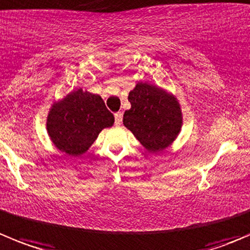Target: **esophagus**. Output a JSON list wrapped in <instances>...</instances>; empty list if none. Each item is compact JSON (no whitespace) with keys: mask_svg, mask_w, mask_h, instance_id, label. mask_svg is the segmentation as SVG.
<instances>
[{"mask_svg":"<svg viewBox=\"0 0 250 250\" xmlns=\"http://www.w3.org/2000/svg\"><path fill=\"white\" fill-rule=\"evenodd\" d=\"M121 123H122V112H117L114 113V125H121Z\"/></svg>","mask_w":250,"mask_h":250,"instance_id":"34e87169","label":"esophagus"}]
</instances>
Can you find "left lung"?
<instances>
[{
	"label": "left lung",
	"instance_id": "left-lung-1",
	"mask_svg": "<svg viewBox=\"0 0 250 250\" xmlns=\"http://www.w3.org/2000/svg\"><path fill=\"white\" fill-rule=\"evenodd\" d=\"M130 108L123 114V125L149 153L167 149L183 125V113L172 93L148 83H138L128 95Z\"/></svg>",
	"mask_w": 250,
	"mask_h": 250
}]
</instances>
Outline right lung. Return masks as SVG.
I'll return each mask as SVG.
<instances>
[{
  "instance_id": "obj_1",
  "label": "right lung",
  "mask_w": 250,
  "mask_h": 250,
  "mask_svg": "<svg viewBox=\"0 0 250 250\" xmlns=\"http://www.w3.org/2000/svg\"><path fill=\"white\" fill-rule=\"evenodd\" d=\"M113 123V114L101 96L78 88L53 104L46 118V130L60 151L80 157L96 141L100 132Z\"/></svg>"
}]
</instances>
